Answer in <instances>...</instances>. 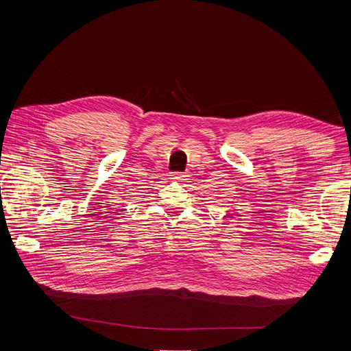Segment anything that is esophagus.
<instances>
[{
	"mask_svg": "<svg viewBox=\"0 0 351 351\" xmlns=\"http://www.w3.org/2000/svg\"><path fill=\"white\" fill-rule=\"evenodd\" d=\"M187 177V173L184 171H173L171 173V178H176V180H184Z\"/></svg>",
	"mask_w": 351,
	"mask_h": 351,
	"instance_id": "1",
	"label": "esophagus"
}]
</instances>
